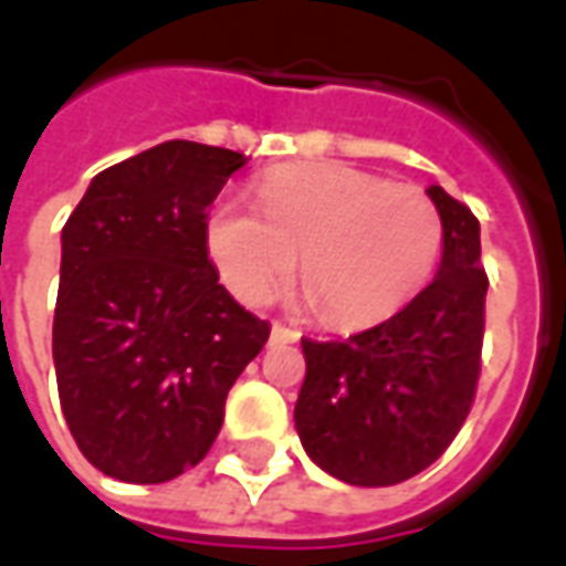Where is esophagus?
Instances as JSON below:
<instances>
[{"instance_id":"34e87169","label":"esophagus","mask_w":566,"mask_h":566,"mask_svg":"<svg viewBox=\"0 0 566 566\" xmlns=\"http://www.w3.org/2000/svg\"><path fill=\"white\" fill-rule=\"evenodd\" d=\"M272 339H275V343H296V339H300V331H296V327H284V324L275 321V324H272Z\"/></svg>"}]
</instances>
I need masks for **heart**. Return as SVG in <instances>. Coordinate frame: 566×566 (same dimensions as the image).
I'll return each instance as SVG.
<instances>
[{
    "mask_svg": "<svg viewBox=\"0 0 566 566\" xmlns=\"http://www.w3.org/2000/svg\"><path fill=\"white\" fill-rule=\"evenodd\" d=\"M258 211L214 202L206 251L227 291L263 306L300 279L333 324L385 318L421 291L442 251V218L421 187L343 163L287 166L254 190Z\"/></svg>",
    "mask_w": 566,
    "mask_h": 566,
    "instance_id": "1",
    "label": "heart"
}]
</instances>
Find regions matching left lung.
Instances as JSON below:
<instances>
[{
  "label": "left lung",
  "instance_id": "left-lung-1",
  "mask_svg": "<svg viewBox=\"0 0 566 566\" xmlns=\"http://www.w3.org/2000/svg\"><path fill=\"white\" fill-rule=\"evenodd\" d=\"M442 218L433 282L394 318L336 343L303 339L300 442L348 485L406 482L458 437L479 381L488 279L473 211L427 187Z\"/></svg>",
  "mask_w": 566,
  "mask_h": 566
}]
</instances>
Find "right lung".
<instances>
[{"label": "right lung", "instance_id": "obj_1", "mask_svg": "<svg viewBox=\"0 0 566 566\" xmlns=\"http://www.w3.org/2000/svg\"><path fill=\"white\" fill-rule=\"evenodd\" d=\"M245 154L172 139L99 172L60 245L54 369L81 454L157 485L197 467L227 394L270 339L218 284L206 209Z\"/></svg>", "mask_w": 566, "mask_h": 566}]
</instances>
